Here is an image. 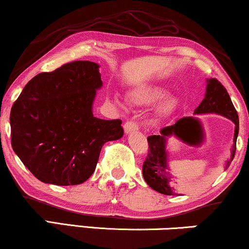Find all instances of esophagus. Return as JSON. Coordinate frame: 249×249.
<instances>
[{
	"label": "esophagus",
	"instance_id": "34e87169",
	"mask_svg": "<svg viewBox=\"0 0 249 249\" xmlns=\"http://www.w3.org/2000/svg\"><path fill=\"white\" fill-rule=\"evenodd\" d=\"M124 132L125 134H130V132H134V131H137L138 130V124H136L135 121H127L124 125Z\"/></svg>",
	"mask_w": 249,
	"mask_h": 249
}]
</instances>
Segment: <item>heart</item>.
Instances as JSON below:
<instances>
[{
    "label": "heart",
    "instance_id": "heart-1",
    "mask_svg": "<svg viewBox=\"0 0 249 249\" xmlns=\"http://www.w3.org/2000/svg\"><path fill=\"white\" fill-rule=\"evenodd\" d=\"M166 95V89L164 87L161 86H154V85H151V86L142 87L139 89H136L132 91V93L129 95V98L132 103L138 104V105H146V104H152L155 103L160 100H162ZM113 103L117 105L118 107H122V102L120 101L119 97H113ZM177 107V98L173 96L166 97L164 101L162 102L161 107H160V110L164 113H169L175 110Z\"/></svg>",
    "mask_w": 249,
    "mask_h": 249
}]
</instances>
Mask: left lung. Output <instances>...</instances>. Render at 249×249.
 <instances>
[{
  "mask_svg": "<svg viewBox=\"0 0 249 249\" xmlns=\"http://www.w3.org/2000/svg\"><path fill=\"white\" fill-rule=\"evenodd\" d=\"M209 113L222 115L234 124L233 145L230 159L226 163L227 169L236 153V142L239 132V118L227 89L219 80L214 78L206 80L205 97L194 111V114ZM169 137H177L187 145L198 147L205 141V132L198 118L183 117L179 119L175 124L162 128L159 135H152L147 137L148 155L142 164V176L146 183L152 189L163 195L179 196L182 194V188L175 186V183H177L175 173L169 168V151L166 148Z\"/></svg>",
  "mask_w": 249,
  "mask_h": 249,
  "instance_id": "obj_1",
  "label": "left lung"
}]
</instances>
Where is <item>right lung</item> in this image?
I'll return each mask as SVG.
<instances>
[{
    "instance_id": "right-lung-1",
    "label": "right lung",
    "mask_w": 249,
    "mask_h": 249,
    "mask_svg": "<svg viewBox=\"0 0 249 249\" xmlns=\"http://www.w3.org/2000/svg\"><path fill=\"white\" fill-rule=\"evenodd\" d=\"M97 63L73 61L28 81L10 113L11 145L42 182L79 185L93 175L107 142L124 136L121 120L94 117L102 87Z\"/></svg>"
}]
</instances>
